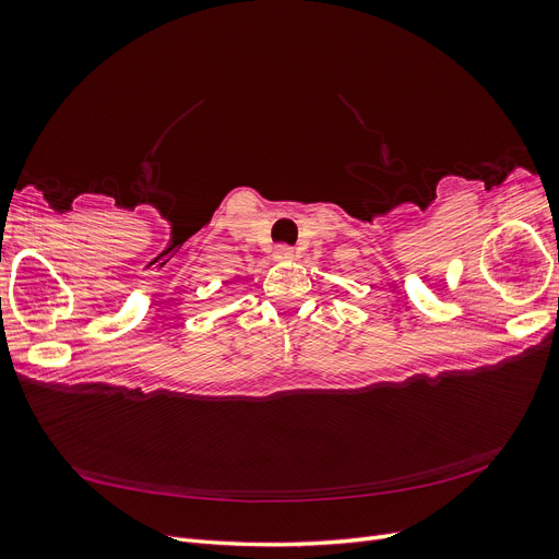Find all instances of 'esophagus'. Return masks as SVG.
Returning a JSON list of instances; mask_svg holds the SVG:
<instances>
[{
	"instance_id": "obj_1",
	"label": "esophagus",
	"mask_w": 559,
	"mask_h": 559,
	"mask_svg": "<svg viewBox=\"0 0 559 559\" xmlns=\"http://www.w3.org/2000/svg\"><path fill=\"white\" fill-rule=\"evenodd\" d=\"M275 259H277V261H289V259H294V247H289V245H277V247H275Z\"/></svg>"
}]
</instances>
